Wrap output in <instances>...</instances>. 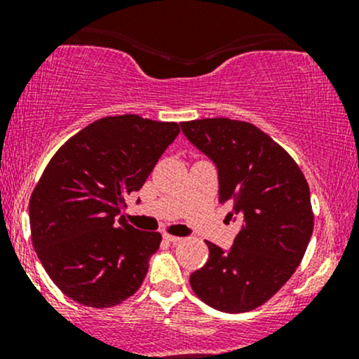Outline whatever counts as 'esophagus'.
<instances>
[{"instance_id":"34e87169","label":"esophagus","mask_w":359,"mask_h":359,"mask_svg":"<svg viewBox=\"0 0 359 359\" xmlns=\"http://www.w3.org/2000/svg\"><path fill=\"white\" fill-rule=\"evenodd\" d=\"M163 240L165 241H168V243H179V241H182V238L180 236H172V234H163Z\"/></svg>"}]
</instances>
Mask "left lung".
<instances>
[{
    "label": "left lung",
    "mask_w": 359,
    "mask_h": 359,
    "mask_svg": "<svg viewBox=\"0 0 359 359\" xmlns=\"http://www.w3.org/2000/svg\"><path fill=\"white\" fill-rule=\"evenodd\" d=\"M180 128L216 165L219 203L231 205L228 216L243 217L229 250L205 241L209 259L191 275V287L216 311H253L285 285L306 253L314 229L307 180L294 158L251 123L205 118Z\"/></svg>",
    "instance_id": "8db88e82"
}]
</instances>
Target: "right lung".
I'll list each match as a JSON object with an SVG mask.
<instances>
[{"label":"right lung","instance_id":"add662e5","mask_svg":"<svg viewBox=\"0 0 359 359\" xmlns=\"http://www.w3.org/2000/svg\"><path fill=\"white\" fill-rule=\"evenodd\" d=\"M177 123L138 114L90 123L59 148L28 205L34 248L67 297L111 307L142 285L162 234L140 231L120 216L167 147Z\"/></svg>","mask_w":359,"mask_h":359}]
</instances>
